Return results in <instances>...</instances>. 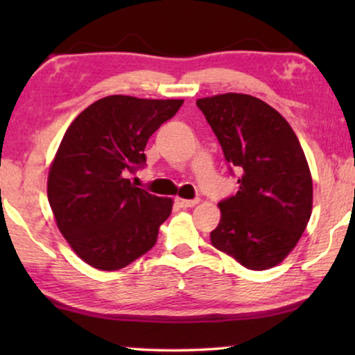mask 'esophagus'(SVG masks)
<instances>
[{"label":"esophagus","mask_w":355,"mask_h":355,"mask_svg":"<svg viewBox=\"0 0 355 355\" xmlns=\"http://www.w3.org/2000/svg\"><path fill=\"white\" fill-rule=\"evenodd\" d=\"M176 203H178V207H181V208H191L193 205H197L198 198H192V200H186V198H176Z\"/></svg>","instance_id":"34e87169"}]
</instances>
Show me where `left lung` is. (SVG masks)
Here are the masks:
<instances>
[{
	"label": "left lung",
	"instance_id": "left-lung-1",
	"mask_svg": "<svg viewBox=\"0 0 355 355\" xmlns=\"http://www.w3.org/2000/svg\"><path fill=\"white\" fill-rule=\"evenodd\" d=\"M239 191L221 200L213 247L249 270L281 263L312 215V176L288 121L260 98L225 94L197 100Z\"/></svg>",
	"mask_w": 355,
	"mask_h": 355
}]
</instances>
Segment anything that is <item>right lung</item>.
<instances>
[{"label": "right lung", "mask_w": 355, "mask_h": 355, "mask_svg": "<svg viewBox=\"0 0 355 355\" xmlns=\"http://www.w3.org/2000/svg\"><path fill=\"white\" fill-rule=\"evenodd\" d=\"M184 100L105 96L67 128L48 174V202L61 234L85 263L121 270L157 244L173 200L135 187L150 135Z\"/></svg>", "instance_id": "1"}]
</instances>
